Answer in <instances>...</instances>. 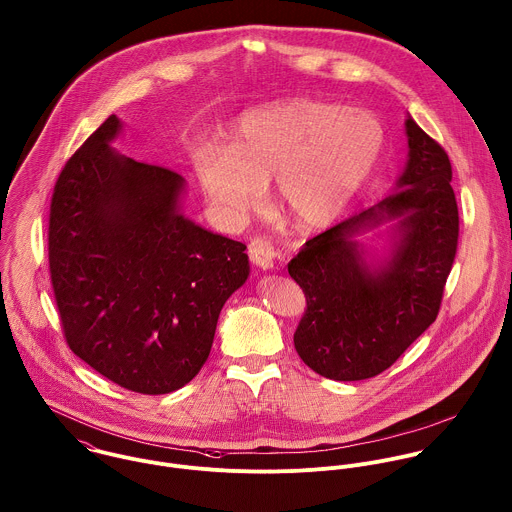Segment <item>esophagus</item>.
<instances>
[{"label": "esophagus", "instance_id": "1", "mask_svg": "<svg viewBox=\"0 0 512 512\" xmlns=\"http://www.w3.org/2000/svg\"><path fill=\"white\" fill-rule=\"evenodd\" d=\"M249 257L251 261L261 267V269H273V263H275V247L269 239L265 237H257L249 243Z\"/></svg>", "mask_w": 512, "mask_h": 512}]
</instances>
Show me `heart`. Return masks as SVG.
I'll list each match as a JSON object with an SVG mask.
<instances>
[{"instance_id": "b5f03b06", "label": "heart", "mask_w": 512, "mask_h": 512, "mask_svg": "<svg viewBox=\"0 0 512 512\" xmlns=\"http://www.w3.org/2000/svg\"><path fill=\"white\" fill-rule=\"evenodd\" d=\"M380 120L364 110L291 101L245 112L227 144L196 152V174L209 204L241 217L273 178L275 202L301 229L338 219L356 200L384 150Z\"/></svg>"}]
</instances>
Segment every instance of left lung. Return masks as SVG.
Masks as SVG:
<instances>
[{
	"mask_svg": "<svg viewBox=\"0 0 512 512\" xmlns=\"http://www.w3.org/2000/svg\"><path fill=\"white\" fill-rule=\"evenodd\" d=\"M408 164L398 190L308 239L289 263L307 308L295 348L316 374L356 382L382 374L435 322L451 273L459 211L447 152L406 120ZM386 218H398L391 257L365 263L353 237Z\"/></svg>",
	"mask_w": 512,
	"mask_h": 512,
	"instance_id": "left-lung-1",
	"label": "left lung"
}]
</instances>
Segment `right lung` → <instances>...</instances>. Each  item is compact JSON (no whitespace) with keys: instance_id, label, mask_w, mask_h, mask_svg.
I'll list each match as a JSON object with an SVG mask.
<instances>
[{"instance_id":"1","label":"right lung","mask_w":512,"mask_h":512,"mask_svg":"<svg viewBox=\"0 0 512 512\" xmlns=\"http://www.w3.org/2000/svg\"><path fill=\"white\" fill-rule=\"evenodd\" d=\"M110 114L67 160L49 211V271L69 348L120 388L158 396L205 364L247 281L245 245L180 213L184 178L110 148Z\"/></svg>"}]
</instances>
